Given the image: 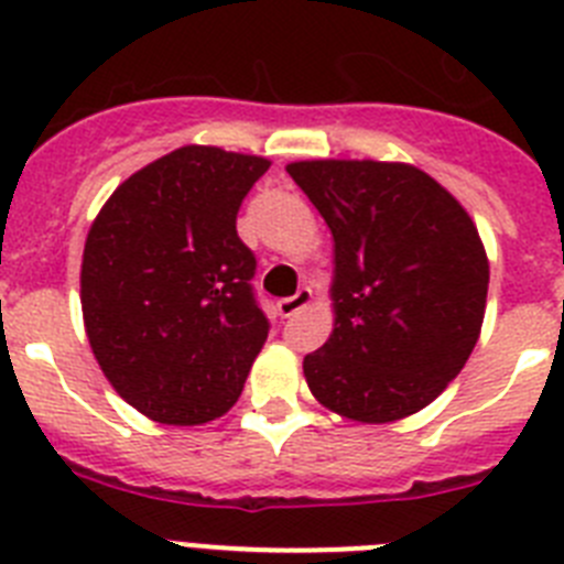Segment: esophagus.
Masks as SVG:
<instances>
[{
    "mask_svg": "<svg viewBox=\"0 0 564 564\" xmlns=\"http://www.w3.org/2000/svg\"><path fill=\"white\" fill-rule=\"evenodd\" d=\"M311 299H313L311 288H299V291L293 293V296H288V299H282V302H279V305H276L279 316H282V318L296 316V313L302 311V307L311 305Z\"/></svg>",
    "mask_w": 564,
    "mask_h": 564,
    "instance_id": "obj_1",
    "label": "esophagus"
}]
</instances>
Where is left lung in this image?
<instances>
[{"label":"left lung","instance_id":"obj_1","mask_svg":"<svg viewBox=\"0 0 564 564\" xmlns=\"http://www.w3.org/2000/svg\"><path fill=\"white\" fill-rule=\"evenodd\" d=\"M333 234V333L305 356L327 410L390 423L435 401L482 327L488 259L466 208L410 163L288 166Z\"/></svg>","mask_w":564,"mask_h":564}]
</instances>
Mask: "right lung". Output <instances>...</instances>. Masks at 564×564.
I'll use <instances>...</instances> for the list:
<instances>
[{
	"mask_svg": "<svg viewBox=\"0 0 564 564\" xmlns=\"http://www.w3.org/2000/svg\"><path fill=\"white\" fill-rule=\"evenodd\" d=\"M271 161L181 147L134 172L87 234L82 311L115 392L169 426L214 421L237 403L268 318L237 212Z\"/></svg>",
	"mask_w": 564,
	"mask_h": 564,
	"instance_id": "1",
	"label": "right lung"
}]
</instances>
